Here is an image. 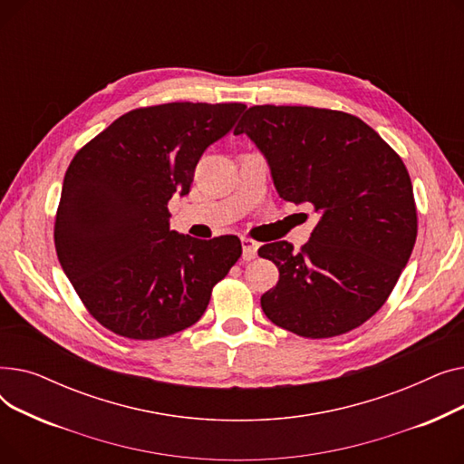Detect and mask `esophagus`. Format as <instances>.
I'll return each instance as SVG.
<instances>
[{
    "mask_svg": "<svg viewBox=\"0 0 464 464\" xmlns=\"http://www.w3.org/2000/svg\"><path fill=\"white\" fill-rule=\"evenodd\" d=\"M240 242H242V257H245L246 261H252L257 256V246L259 245H257L256 240H252L248 237H242Z\"/></svg>",
    "mask_w": 464,
    "mask_h": 464,
    "instance_id": "1",
    "label": "esophagus"
}]
</instances>
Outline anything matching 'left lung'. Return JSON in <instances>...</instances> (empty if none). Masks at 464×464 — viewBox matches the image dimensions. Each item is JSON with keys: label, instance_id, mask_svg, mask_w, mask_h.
<instances>
[{"label": "left lung", "instance_id": "8db88e82", "mask_svg": "<svg viewBox=\"0 0 464 464\" xmlns=\"http://www.w3.org/2000/svg\"><path fill=\"white\" fill-rule=\"evenodd\" d=\"M280 198L320 214L308 245L269 242L259 256L280 271L261 295L275 325L304 338L344 334L383 306L418 237L411 180L399 154L353 114L256 105L240 118Z\"/></svg>", "mask_w": 464, "mask_h": 464}]
</instances>
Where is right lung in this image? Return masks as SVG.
<instances>
[{"label":"right lung","instance_id":"right-lung-1","mask_svg":"<svg viewBox=\"0 0 464 464\" xmlns=\"http://www.w3.org/2000/svg\"><path fill=\"white\" fill-rule=\"evenodd\" d=\"M242 103H165L126 112L67 167L54 224L63 273L109 331L156 340L205 314L212 287L242 254L169 227L167 203L189 193L195 165L231 131Z\"/></svg>","mask_w":464,"mask_h":464}]
</instances>
